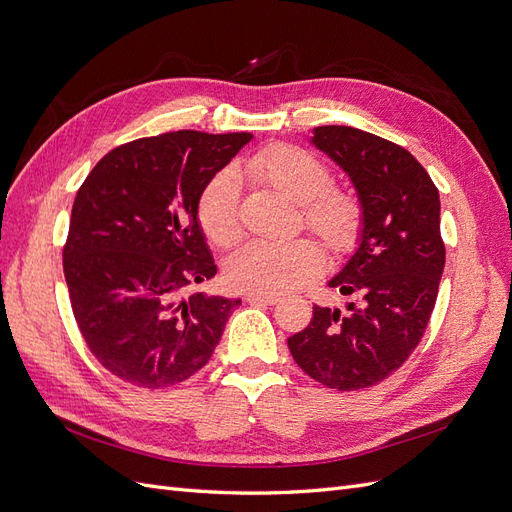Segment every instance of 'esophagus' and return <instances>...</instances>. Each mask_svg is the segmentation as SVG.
<instances>
[{
    "mask_svg": "<svg viewBox=\"0 0 512 512\" xmlns=\"http://www.w3.org/2000/svg\"><path fill=\"white\" fill-rule=\"evenodd\" d=\"M245 301L250 303V305H275L280 299H277V297H267V294H247Z\"/></svg>",
    "mask_w": 512,
    "mask_h": 512,
    "instance_id": "1",
    "label": "esophagus"
}]
</instances>
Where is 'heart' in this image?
<instances>
[{"label":"heart","mask_w":512,"mask_h":512,"mask_svg":"<svg viewBox=\"0 0 512 512\" xmlns=\"http://www.w3.org/2000/svg\"><path fill=\"white\" fill-rule=\"evenodd\" d=\"M243 173L301 205L305 226L331 250H348L359 237L363 226L359 198L331 188V170L314 153L294 145H273L245 160ZM196 215L215 245H232L239 239V179L232 170H222L205 185ZM322 262L320 247L312 239L252 241L228 258L226 280L241 292L275 297L312 282Z\"/></svg>","instance_id":"obj_1"}]
</instances>
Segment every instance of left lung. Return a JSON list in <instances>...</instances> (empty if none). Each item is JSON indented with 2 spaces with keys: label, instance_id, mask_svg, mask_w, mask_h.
Returning <instances> with one entry per match:
<instances>
[{
  "label": "left lung",
  "instance_id": "8db88e82",
  "mask_svg": "<svg viewBox=\"0 0 512 512\" xmlns=\"http://www.w3.org/2000/svg\"><path fill=\"white\" fill-rule=\"evenodd\" d=\"M312 145L350 177L363 207L359 245L329 280L339 307L314 305L307 327L288 337L309 378L337 391L389 378L421 342L444 271L440 194L410 151L350 126L314 128Z\"/></svg>",
  "mask_w": 512,
  "mask_h": 512
}]
</instances>
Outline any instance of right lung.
Masks as SVG:
<instances>
[{
  "instance_id": "1",
  "label": "right lung",
  "mask_w": 512,
  "mask_h": 512,
  "mask_svg": "<svg viewBox=\"0 0 512 512\" xmlns=\"http://www.w3.org/2000/svg\"><path fill=\"white\" fill-rule=\"evenodd\" d=\"M252 134L179 130L108 151L76 192L64 275L72 312L113 376L166 389L205 367L241 299L196 290L218 273L198 196Z\"/></svg>"
}]
</instances>
